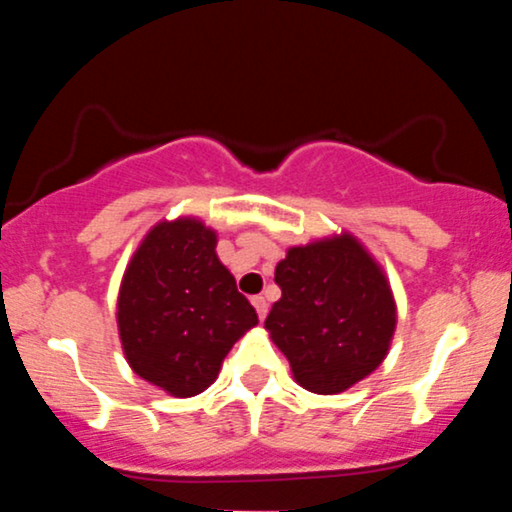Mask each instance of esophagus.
Masks as SVG:
<instances>
[{
    "instance_id": "obj_1",
    "label": "esophagus",
    "mask_w": 512,
    "mask_h": 512,
    "mask_svg": "<svg viewBox=\"0 0 512 512\" xmlns=\"http://www.w3.org/2000/svg\"><path fill=\"white\" fill-rule=\"evenodd\" d=\"M252 305H255L257 317H260V320H264V317H267V310H269L267 298H264V296H255V298H252Z\"/></svg>"
}]
</instances>
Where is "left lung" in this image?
I'll return each mask as SVG.
<instances>
[{"label":"left lung","mask_w":512,"mask_h":512,"mask_svg":"<svg viewBox=\"0 0 512 512\" xmlns=\"http://www.w3.org/2000/svg\"><path fill=\"white\" fill-rule=\"evenodd\" d=\"M274 281L281 298L264 330L303 390L339 395L385 361L397 330L395 293L354 233L293 245L276 264Z\"/></svg>","instance_id":"8db88e82"}]
</instances>
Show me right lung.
<instances>
[{"label":"right lung","mask_w":512,"mask_h":512,"mask_svg":"<svg viewBox=\"0 0 512 512\" xmlns=\"http://www.w3.org/2000/svg\"><path fill=\"white\" fill-rule=\"evenodd\" d=\"M219 233L197 216L163 219L129 257L117 293V332L129 368L168 392L195 397L257 325L255 308L216 255Z\"/></svg>","instance_id":"right-lung-1"}]
</instances>
